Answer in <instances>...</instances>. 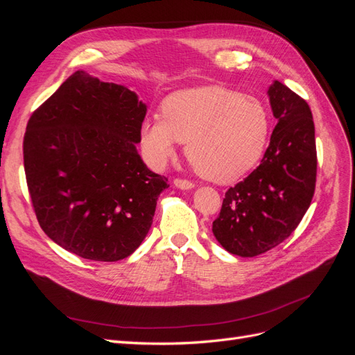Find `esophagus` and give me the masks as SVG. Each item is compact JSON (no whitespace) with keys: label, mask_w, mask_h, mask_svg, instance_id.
Segmentation results:
<instances>
[{"label":"esophagus","mask_w":355,"mask_h":355,"mask_svg":"<svg viewBox=\"0 0 355 355\" xmlns=\"http://www.w3.org/2000/svg\"><path fill=\"white\" fill-rule=\"evenodd\" d=\"M175 187L179 188V189H192L196 185L192 184V182L185 180V179H175Z\"/></svg>","instance_id":"34e87169"}]
</instances>
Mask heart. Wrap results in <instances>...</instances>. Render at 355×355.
<instances>
[{"instance_id": "1", "label": "heart", "mask_w": 355, "mask_h": 355, "mask_svg": "<svg viewBox=\"0 0 355 355\" xmlns=\"http://www.w3.org/2000/svg\"><path fill=\"white\" fill-rule=\"evenodd\" d=\"M139 145L146 163L163 168L179 144L198 173L230 184L259 163L270 137V115L261 101L219 85L178 90L161 103V116L144 118Z\"/></svg>"}]
</instances>
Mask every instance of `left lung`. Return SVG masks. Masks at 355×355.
I'll use <instances>...</instances> for the list:
<instances>
[{"label": "left lung", "instance_id": "obj_1", "mask_svg": "<svg viewBox=\"0 0 355 355\" xmlns=\"http://www.w3.org/2000/svg\"><path fill=\"white\" fill-rule=\"evenodd\" d=\"M277 118L259 167L225 194L213 235L225 250L253 257L283 243L315 189V128L308 103L280 81L268 89Z\"/></svg>", "mask_w": 355, "mask_h": 355}]
</instances>
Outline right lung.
<instances>
[{
	"label": "right lung",
	"instance_id": "1",
	"mask_svg": "<svg viewBox=\"0 0 355 355\" xmlns=\"http://www.w3.org/2000/svg\"><path fill=\"white\" fill-rule=\"evenodd\" d=\"M145 115L125 85L77 71L29 118L24 163L32 206L62 249L115 262L145 240L168 188L136 149Z\"/></svg>",
	"mask_w": 355,
	"mask_h": 355
}]
</instances>
